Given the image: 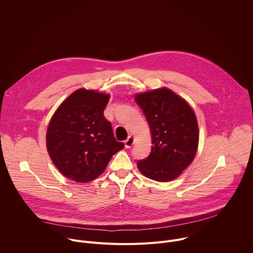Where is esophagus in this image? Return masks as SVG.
Listing matches in <instances>:
<instances>
[{
	"label": "esophagus",
	"mask_w": 253,
	"mask_h": 253,
	"mask_svg": "<svg viewBox=\"0 0 253 253\" xmlns=\"http://www.w3.org/2000/svg\"><path fill=\"white\" fill-rule=\"evenodd\" d=\"M124 144H125V147H126V148H131L132 145L134 144V137H133V136H129V137L124 141Z\"/></svg>",
	"instance_id": "obj_1"
}]
</instances>
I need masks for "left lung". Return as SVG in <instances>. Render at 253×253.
<instances>
[{"label":"left lung","instance_id":"1","mask_svg":"<svg viewBox=\"0 0 253 253\" xmlns=\"http://www.w3.org/2000/svg\"><path fill=\"white\" fill-rule=\"evenodd\" d=\"M148 122L152 149L137 161L140 172L152 180L176 179L193 161L199 141L196 116L189 104L167 88L135 95Z\"/></svg>","mask_w":253,"mask_h":253}]
</instances>
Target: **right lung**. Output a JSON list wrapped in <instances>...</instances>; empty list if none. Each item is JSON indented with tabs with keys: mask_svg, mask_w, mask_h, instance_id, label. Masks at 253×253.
I'll use <instances>...</instances> for the list:
<instances>
[{
	"mask_svg": "<svg viewBox=\"0 0 253 253\" xmlns=\"http://www.w3.org/2000/svg\"><path fill=\"white\" fill-rule=\"evenodd\" d=\"M108 94L78 89L53 115L47 149L59 171L77 182H89L104 172L112 156L124 148L104 117Z\"/></svg>",
	"mask_w": 253,
	"mask_h": 253,
	"instance_id": "right-lung-1",
	"label": "right lung"
}]
</instances>
